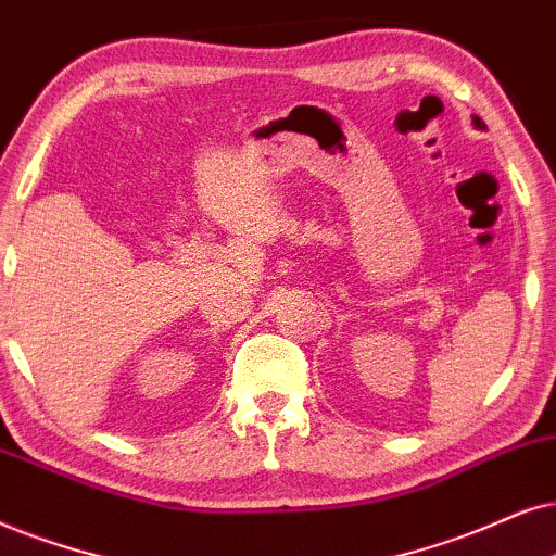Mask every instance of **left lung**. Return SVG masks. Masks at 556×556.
Listing matches in <instances>:
<instances>
[{"instance_id": "left-lung-1", "label": "left lung", "mask_w": 556, "mask_h": 556, "mask_svg": "<svg viewBox=\"0 0 556 556\" xmlns=\"http://www.w3.org/2000/svg\"><path fill=\"white\" fill-rule=\"evenodd\" d=\"M472 124H476V127L480 129V127H483V124H480V118L478 116H472Z\"/></svg>"}]
</instances>
